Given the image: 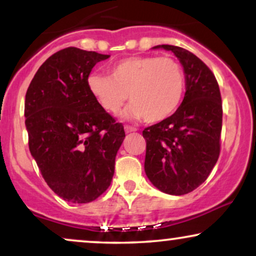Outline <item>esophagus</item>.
Here are the masks:
<instances>
[{
    "instance_id": "34e87169",
    "label": "esophagus",
    "mask_w": 256,
    "mask_h": 256,
    "mask_svg": "<svg viewBox=\"0 0 256 256\" xmlns=\"http://www.w3.org/2000/svg\"><path fill=\"white\" fill-rule=\"evenodd\" d=\"M124 130H125L126 134H130V132H134V131H137V128H134V126H130V125H125Z\"/></svg>"
}]
</instances>
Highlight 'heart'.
Segmentation results:
<instances>
[{
    "mask_svg": "<svg viewBox=\"0 0 256 256\" xmlns=\"http://www.w3.org/2000/svg\"><path fill=\"white\" fill-rule=\"evenodd\" d=\"M110 76L91 73L88 89L106 112L118 114L130 100L126 118L149 124L172 116L185 90V73L176 58L168 56H130L110 67Z\"/></svg>",
    "mask_w": 256,
    "mask_h": 256,
    "instance_id": "obj_1",
    "label": "heart"
}]
</instances>
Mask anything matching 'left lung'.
<instances>
[{
    "label": "left lung",
    "instance_id": "8db88e82",
    "mask_svg": "<svg viewBox=\"0 0 256 256\" xmlns=\"http://www.w3.org/2000/svg\"><path fill=\"white\" fill-rule=\"evenodd\" d=\"M180 61L185 96L178 110L143 130L146 142L144 171L154 186L184 195L200 186L218 161L222 106L218 82L204 61L180 46H162Z\"/></svg>",
    "mask_w": 256,
    "mask_h": 256
}]
</instances>
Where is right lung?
I'll use <instances>...</instances> for the list:
<instances>
[{"instance_id":"right-lung-1","label":"right lung","mask_w":256,"mask_h":256,"mask_svg":"<svg viewBox=\"0 0 256 256\" xmlns=\"http://www.w3.org/2000/svg\"><path fill=\"white\" fill-rule=\"evenodd\" d=\"M110 55L70 46L38 68L25 96L28 148L49 188L73 204H88L110 185L125 138L90 94L91 70Z\"/></svg>"}]
</instances>
